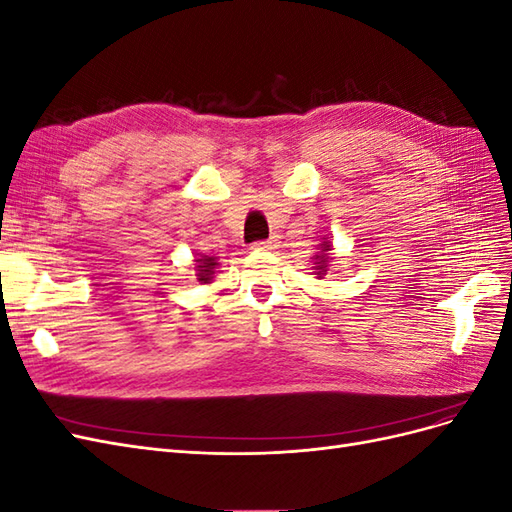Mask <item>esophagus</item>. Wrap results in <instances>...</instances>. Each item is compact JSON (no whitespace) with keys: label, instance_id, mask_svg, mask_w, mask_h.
<instances>
[{"label":"esophagus","instance_id":"obj_1","mask_svg":"<svg viewBox=\"0 0 512 512\" xmlns=\"http://www.w3.org/2000/svg\"><path fill=\"white\" fill-rule=\"evenodd\" d=\"M277 247V239H267V241H258L252 245V250H273Z\"/></svg>","mask_w":512,"mask_h":512}]
</instances>
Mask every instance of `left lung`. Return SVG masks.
Segmentation results:
<instances>
[{"instance_id":"1","label":"left lung","mask_w":512,"mask_h":512,"mask_svg":"<svg viewBox=\"0 0 512 512\" xmlns=\"http://www.w3.org/2000/svg\"><path fill=\"white\" fill-rule=\"evenodd\" d=\"M331 252H333V241L329 237H324L322 243L318 245V252L314 254V267H312V273H314V277H318V280H322V277L329 271Z\"/></svg>"}]
</instances>
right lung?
<instances>
[{"label":"right lung","mask_w":512,"mask_h":512,"mask_svg":"<svg viewBox=\"0 0 512 512\" xmlns=\"http://www.w3.org/2000/svg\"><path fill=\"white\" fill-rule=\"evenodd\" d=\"M194 271H196V280L200 284H211L215 269L220 267V262L215 256H207V254H196L194 258Z\"/></svg>","instance_id":"add662e5"}]
</instances>
